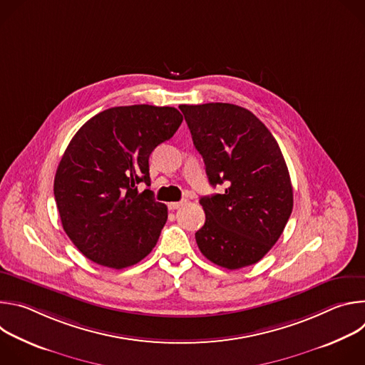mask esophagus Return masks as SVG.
<instances>
[{"instance_id": "1", "label": "esophagus", "mask_w": 365, "mask_h": 365, "mask_svg": "<svg viewBox=\"0 0 365 365\" xmlns=\"http://www.w3.org/2000/svg\"><path fill=\"white\" fill-rule=\"evenodd\" d=\"M186 203V200H180V202H170L168 206H169V210H172V211H175V210H179L180 206H183Z\"/></svg>"}]
</instances>
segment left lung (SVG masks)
Segmentation results:
<instances>
[{
    "label": "left lung",
    "instance_id": "8db88e82",
    "mask_svg": "<svg viewBox=\"0 0 365 365\" xmlns=\"http://www.w3.org/2000/svg\"><path fill=\"white\" fill-rule=\"evenodd\" d=\"M212 186L200 197L205 225L195 234L217 266L242 269L259 262L280 238L293 210V187L282 150L269 128L234 103L179 106Z\"/></svg>",
    "mask_w": 365,
    "mask_h": 365
}]
</instances>
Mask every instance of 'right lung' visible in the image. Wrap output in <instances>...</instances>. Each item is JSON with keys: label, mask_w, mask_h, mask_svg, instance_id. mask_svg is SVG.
Instances as JSON below:
<instances>
[{"label": "right lung", "mask_w": 365, "mask_h": 365, "mask_svg": "<svg viewBox=\"0 0 365 365\" xmlns=\"http://www.w3.org/2000/svg\"><path fill=\"white\" fill-rule=\"evenodd\" d=\"M182 121L173 107H114L86 121L71 140L53 192L65 232L93 263L125 269L158 244L168 206L137 185L150 186V154Z\"/></svg>", "instance_id": "obj_1"}]
</instances>
